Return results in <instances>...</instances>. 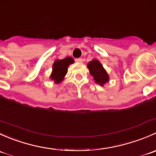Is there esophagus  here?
Returning a JSON list of instances; mask_svg holds the SVG:
<instances>
[{"label": "esophagus", "instance_id": "34e87169", "mask_svg": "<svg viewBox=\"0 0 156 156\" xmlns=\"http://www.w3.org/2000/svg\"><path fill=\"white\" fill-rule=\"evenodd\" d=\"M75 62H82L83 59L81 58H78V59H75Z\"/></svg>", "mask_w": 156, "mask_h": 156}]
</instances>
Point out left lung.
Instances as JSON below:
<instances>
[{"label":"left lung","mask_w":156,"mask_h":156,"mask_svg":"<svg viewBox=\"0 0 156 156\" xmlns=\"http://www.w3.org/2000/svg\"><path fill=\"white\" fill-rule=\"evenodd\" d=\"M87 68L90 71V74L94 77V79L97 84L103 86L109 80V76L97 59H93L88 62Z\"/></svg>","instance_id":"obj_1"}]
</instances>
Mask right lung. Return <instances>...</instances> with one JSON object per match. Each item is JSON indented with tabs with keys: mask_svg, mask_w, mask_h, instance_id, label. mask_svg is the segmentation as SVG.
<instances>
[{
	"mask_svg": "<svg viewBox=\"0 0 156 156\" xmlns=\"http://www.w3.org/2000/svg\"><path fill=\"white\" fill-rule=\"evenodd\" d=\"M74 63V59L72 57H66L63 59H57L53 64V71L50 78L53 80L55 83L59 84L66 75L69 65Z\"/></svg>",
	"mask_w": 156,
	"mask_h": 156,
	"instance_id": "1",
	"label": "right lung"
}]
</instances>
